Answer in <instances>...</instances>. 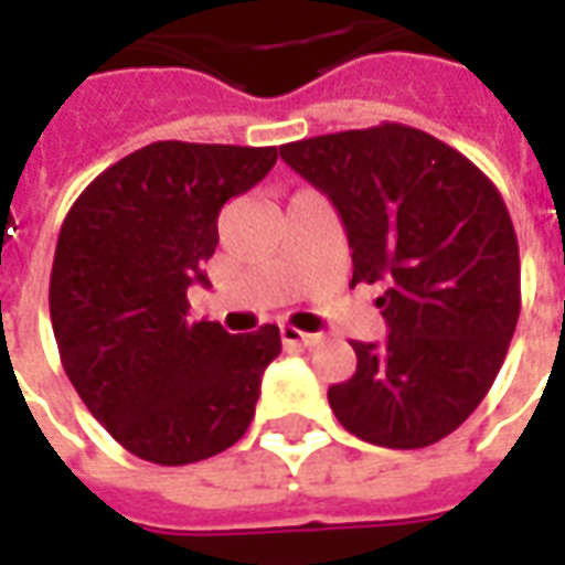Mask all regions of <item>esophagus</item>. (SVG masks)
<instances>
[{"label": "esophagus", "instance_id": "34e87169", "mask_svg": "<svg viewBox=\"0 0 565 565\" xmlns=\"http://www.w3.org/2000/svg\"><path fill=\"white\" fill-rule=\"evenodd\" d=\"M281 342L290 344V348H315L320 342V335L296 330V327H281Z\"/></svg>", "mask_w": 565, "mask_h": 565}]
</instances>
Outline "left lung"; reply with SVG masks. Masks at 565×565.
Instances as JSON below:
<instances>
[{
  "label": "left lung",
  "instance_id": "left-lung-1",
  "mask_svg": "<svg viewBox=\"0 0 565 565\" xmlns=\"http://www.w3.org/2000/svg\"><path fill=\"white\" fill-rule=\"evenodd\" d=\"M281 160L339 211L354 278L387 342H351L356 372L330 387L339 424L381 448H426L472 415L521 315L509 209L472 160L403 124L281 145Z\"/></svg>",
  "mask_w": 565,
  "mask_h": 565
}]
</instances>
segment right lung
<instances>
[{
  "instance_id": "1",
  "label": "right lung",
  "mask_w": 565,
  "mask_h": 565,
  "mask_svg": "<svg viewBox=\"0 0 565 565\" xmlns=\"http://www.w3.org/2000/svg\"><path fill=\"white\" fill-rule=\"evenodd\" d=\"M275 160L278 148L153 141L90 181L63 221L51 269L60 360L90 415L141 460H209L254 420L281 332L190 323L186 287L209 284L223 202Z\"/></svg>"
}]
</instances>
